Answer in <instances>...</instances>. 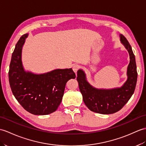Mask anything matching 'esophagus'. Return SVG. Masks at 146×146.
<instances>
[{"label":"esophagus","mask_w":146,"mask_h":146,"mask_svg":"<svg viewBox=\"0 0 146 146\" xmlns=\"http://www.w3.org/2000/svg\"><path fill=\"white\" fill-rule=\"evenodd\" d=\"M80 66L78 65H74L73 66V70L74 71V73H76L78 72V70H79Z\"/></svg>","instance_id":"34e87169"}]
</instances>
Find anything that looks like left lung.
Returning a JSON list of instances; mask_svg holds the SVG:
<instances>
[{
	"label": "left lung",
	"mask_w": 146,
	"mask_h": 146,
	"mask_svg": "<svg viewBox=\"0 0 146 146\" xmlns=\"http://www.w3.org/2000/svg\"><path fill=\"white\" fill-rule=\"evenodd\" d=\"M122 43L127 50L130 56V63L127 68L128 79L120 88L113 90H98L87 82L85 74L81 70L77 72V81L83 95L84 104L91 111L109 114L121 110L133 95L136 85L137 72L135 56L127 39L121 35Z\"/></svg>",
	"instance_id": "8db88e82"
}]
</instances>
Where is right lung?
Instances as JSON below:
<instances>
[{
	"label": "right lung",
	"instance_id": "1",
	"mask_svg": "<svg viewBox=\"0 0 146 146\" xmlns=\"http://www.w3.org/2000/svg\"><path fill=\"white\" fill-rule=\"evenodd\" d=\"M28 34L23 35L12 53L9 71L10 86L16 100L35 115L55 112L62 101L67 81L76 78L72 68L58 69L42 74L25 72L22 66V48Z\"/></svg>",
	"mask_w": 146,
	"mask_h": 146
}]
</instances>
